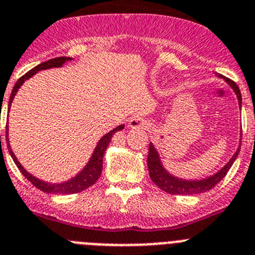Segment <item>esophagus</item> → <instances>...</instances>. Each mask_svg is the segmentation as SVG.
<instances>
[{"label":"esophagus","instance_id":"esophagus-1","mask_svg":"<svg viewBox=\"0 0 255 255\" xmlns=\"http://www.w3.org/2000/svg\"><path fill=\"white\" fill-rule=\"evenodd\" d=\"M128 126H129L130 128H133V129H146V128L148 127V123L144 121L143 118H139V117H133L132 119L129 121V123H128Z\"/></svg>","mask_w":255,"mask_h":255}]
</instances>
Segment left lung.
I'll return each mask as SVG.
<instances>
[{
  "label": "left lung",
  "instance_id": "left-lung-1",
  "mask_svg": "<svg viewBox=\"0 0 255 255\" xmlns=\"http://www.w3.org/2000/svg\"><path fill=\"white\" fill-rule=\"evenodd\" d=\"M217 76L221 77V79L224 80V81L226 82L231 89H233L234 93L236 94L238 102H239L240 109H242V94H240L238 85H236L233 80L222 76V75H217ZM240 134H242V133H240ZM239 142H240L239 147H238L236 152L233 155V157H231V159L229 160V161L226 162V164H225L224 166L217 171V173L212 174V175L207 176V178L190 179V180L179 178V176H175L173 175V174L169 173V171L165 169L164 165H162L159 152H157V150L155 148L153 143L151 142L150 146H148V156H147V166H148V173H150L151 180H152V182L155 183L160 189L170 194H199V193H203V192H207V190L212 189L217 183L221 182L222 179L225 178V175L228 174L229 169H230L231 165L234 164V161H235L238 155H239L242 141Z\"/></svg>",
  "mask_w": 255,
  "mask_h": 255
}]
</instances>
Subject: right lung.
I'll use <instances>...</instances> for the list:
<instances>
[{
    "instance_id": "obj_1",
    "label": "right lung",
    "mask_w": 255,
    "mask_h": 255,
    "mask_svg": "<svg viewBox=\"0 0 255 255\" xmlns=\"http://www.w3.org/2000/svg\"><path fill=\"white\" fill-rule=\"evenodd\" d=\"M68 61H72V58L70 57H57V58L53 59H49V61H45L40 65H38L36 67H34L33 70H30L29 72H26L22 77H20L17 80V82L15 84L12 89V93L10 95V100H8V112H10V107H11V103H12L13 98H15L16 93L19 91V89L21 88V85L24 84L26 80H29L30 77H33L38 71H42V70H48V68H54V67H62V66L65 65L66 62ZM2 108V107H1ZM125 128V125H121L118 127H116L114 129H112L111 132H108L107 134L102 137L96 144L95 150H94L93 155H91L90 160L88 161V164L85 165V167L80 171L79 174L73 176V178L68 179L67 182H63V183H48L44 182V180H40L38 179L36 176L31 175L30 173H27L26 170L24 169L21 164L19 162L17 157L15 156L13 151L11 150V144L10 141H8V126H6V141H7V148H8V152H10L11 157L12 160L15 161L16 166L19 167V170L21 171L22 175L25 178H27V180L30 183H33V185H35L38 189L43 190L45 193H52V194H73V193H79V192H82V190L88 189L89 187L94 184V183L100 178V174H102L103 170V157H104V153L107 151V147L109 146L112 141V137L116 132L118 130H122Z\"/></svg>"
}]
</instances>
